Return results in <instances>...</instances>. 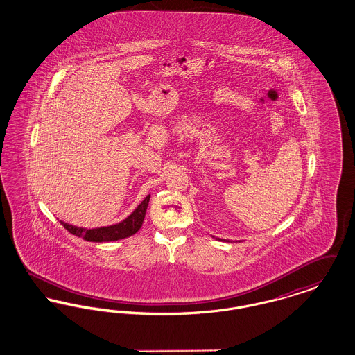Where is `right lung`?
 Masks as SVG:
<instances>
[{"label": "right lung", "instance_id": "obj_1", "mask_svg": "<svg viewBox=\"0 0 355 355\" xmlns=\"http://www.w3.org/2000/svg\"><path fill=\"white\" fill-rule=\"evenodd\" d=\"M150 196H148L142 202L139 203L135 207V211L123 220L116 225L110 226H102V227H96V229H86V227H78L73 226L61 220V225L71 233L73 236L84 238L89 242H110V241H119L128 236L135 234L141 226L146 214V209L149 205Z\"/></svg>", "mask_w": 355, "mask_h": 355}]
</instances>
